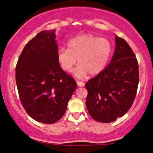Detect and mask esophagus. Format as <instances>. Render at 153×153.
Masks as SVG:
<instances>
[{"label": "esophagus", "instance_id": "1", "mask_svg": "<svg viewBox=\"0 0 153 153\" xmlns=\"http://www.w3.org/2000/svg\"><path fill=\"white\" fill-rule=\"evenodd\" d=\"M76 83H77V85H78L79 87H82L84 85V83L83 82H81V81H76Z\"/></svg>", "mask_w": 153, "mask_h": 153}]
</instances>
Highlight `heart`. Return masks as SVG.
I'll list each match as a JSON object with an SVG mask.
<instances>
[{"label":"heart","mask_w":153,"mask_h":153,"mask_svg":"<svg viewBox=\"0 0 153 153\" xmlns=\"http://www.w3.org/2000/svg\"><path fill=\"white\" fill-rule=\"evenodd\" d=\"M111 53L108 39L92 34L77 35L68 42V49H60L57 53L58 62L65 72H70L78 62L74 74L83 78L88 74L95 76L106 68Z\"/></svg>","instance_id":"obj_1"}]
</instances>
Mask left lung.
Masks as SVG:
<instances>
[{"label": "left lung", "instance_id": "obj_1", "mask_svg": "<svg viewBox=\"0 0 153 153\" xmlns=\"http://www.w3.org/2000/svg\"><path fill=\"white\" fill-rule=\"evenodd\" d=\"M116 49L108 65L85 87L87 109L94 120L111 123L132 105L139 84V65L134 53L125 39L116 35Z\"/></svg>", "mask_w": 153, "mask_h": 153}]
</instances>
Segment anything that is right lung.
I'll return each instance as SVG.
<instances>
[{
  "label": "right lung",
  "mask_w": 153,
  "mask_h": 153,
  "mask_svg": "<svg viewBox=\"0 0 153 153\" xmlns=\"http://www.w3.org/2000/svg\"><path fill=\"white\" fill-rule=\"evenodd\" d=\"M56 30L31 39L16 66V83L23 106L37 122L52 124L63 116L77 85L57 60Z\"/></svg>",
  "instance_id": "add662e5"
}]
</instances>
